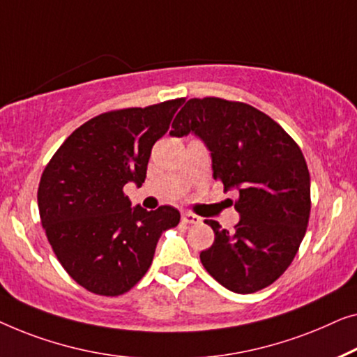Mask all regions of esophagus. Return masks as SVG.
<instances>
[{
	"label": "esophagus",
	"instance_id": "obj_1",
	"mask_svg": "<svg viewBox=\"0 0 357 357\" xmlns=\"http://www.w3.org/2000/svg\"><path fill=\"white\" fill-rule=\"evenodd\" d=\"M183 222H184V223H192V225H195V223L200 222V218L197 217V215H194V213H190V212H184V213H183Z\"/></svg>",
	"mask_w": 357,
	"mask_h": 357
}]
</instances>
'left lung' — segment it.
<instances>
[{"label": "left lung", "mask_w": 357, "mask_h": 357, "mask_svg": "<svg viewBox=\"0 0 357 357\" xmlns=\"http://www.w3.org/2000/svg\"><path fill=\"white\" fill-rule=\"evenodd\" d=\"M169 135L194 134L212 158L213 178L239 192L234 231L207 220L215 233L200 262L225 288L249 294L272 284L293 262L310 213L304 155L284 129L250 105L190 98Z\"/></svg>", "instance_id": "obj_1"}]
</instances>
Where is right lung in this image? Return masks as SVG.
Here are the masks:
<instances>
[{"label":"right lung","mask_w":357,"mask_h":357,"mask_svg":"<svg viewBox=\"0 0 357 357\" xmlns=\"http://www.w3.org/2000/svg\"><path fill=\"white\" fill-rule=\"evenodd\" d=\"M184 98L103 113L64 140L45 168L38 210L59 264L85 289L126 293L147 273L165 229L181 215L172 205L132 207L123 189L142 185L153 144L167 134Z\"/></svg>","instance_id":"1"}]
</instances>
